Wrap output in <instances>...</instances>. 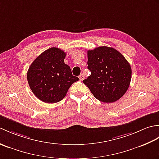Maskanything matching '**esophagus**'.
I'll return each mask as SVG.
<instances>
[{
  "instance_id": "obj_1",
  "label": "esophagus",
  "mask_w": 159,
  "mask_h": 159,
  "mask_svg": "<svg viewBox=\"0 0 159 159\" xmlns=\"http://www.w3.org/2000/svg\"><path fill=\"white\" fill-rule=\"evenodd\" d=\"M85 79V76H84L83 74H80V75L79 76V79H80V81H82V80Z\"/></svg>"
}]
</instances>
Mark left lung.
<instances>
[{"mask_svg": "<svg viewBox=\"0 0 159 159\" xmlns=\"http://www.w3.org/2000/svg\"><path fill=\"white\" fill-rule=\"evenodd\" d=\"M91 75L83 80L93 96L102 102H114L129 87L132 70L128 61L113 48L100 46L87 51Z\"/></svg>", "mask_w": 159, "mask_h": 159, "instance_id": "left-lung-1", "label": "left lung"}]
</instances>
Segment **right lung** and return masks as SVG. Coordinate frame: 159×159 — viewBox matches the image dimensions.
Instances as JSON below:
<instances>
[{
  "mask_svg": "<svg viewBox=\"0 0 159 159\" xmlns=\"http://www.w3.org/2000/svg\"><path fill=\"white\" fill-rule=\"evenodd\" d=\"M63 50L52 47L43 52L30 66L27 80L35 96L46 103H56L64 98L70 87L79 79L64 63Z\"/></svg>",
  "mask_w": 159,
  "mask_h": 159,
  "instance_id": "obj_1",
  "label": "right lung"
}]
</instances>
